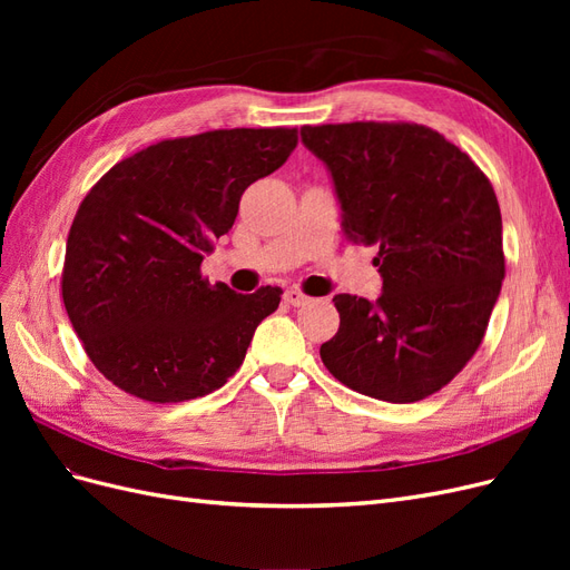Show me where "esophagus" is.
<instances>
[{
	"label": "esophagus",
	"instance_id": "1",
	"mask_svg": "<svg viewBox=\"0 0 570 570\" xmlns=\"http://www.w3.org/2000/svg\"><path fill=\"white\" fill-rule=\"evenodd\" d=\"M285 302H287V304H292V306H304V304L308 302V297L304 295L302 289H297V287H289V289H285Z\"/></svg>",
	"mask_w": 570,
	"mask_h": 570
}]
</instances>
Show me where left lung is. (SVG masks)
Returning <instances> with one entry per match:
<instances>
[{
  "mask_svg": "<svg viewBox=\"0 0 570 570\" xmlns=\"http://www.w3.org/2000/svg\"><path fill=\"white\" fill-rule=\"evenodd\" d=\"M327 166L342 228L375 245V302L337 295L340 327L321 358L342 385L392 404L435 394L485 337L504 281L502 214L488 176L419 124L304 126Z\"/></svg>",
  "mask_w": 570,
  "mask_h": 570,
  "instance_id": "8db88e82",
  "label": "left lung"
}]
</instances>
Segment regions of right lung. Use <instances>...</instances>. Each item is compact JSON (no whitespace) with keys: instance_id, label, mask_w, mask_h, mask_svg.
I'll use <instances>...</instances> for the list:
<instances>
[{"instance_id":"obj_1","label":"right lung","mask_w":570,"mask_h":570,"mask_svg":"<svg viewBox=\"0 0 570 570\" xmlns=\"http://www.w3.org/2000/svg\"><path fill=\"white\" fill-rule=\"evenodd\" d=\"M297 128L209 130L118 161L80 202L61 295L95 368L137 400L176 404L228 383L281 287L237 295L202 275L239 197L281 168Z\"/></svg>"}]
</instances>
